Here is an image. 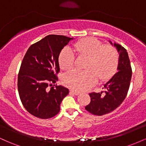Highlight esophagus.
<instances>
[{"instance_id": "1", "label": "esophagus", "mask_w": 146, "mask_h": 146, "mask_svg": "<svg viewBox=\"0 0 146 146\" xmlns=\"http://www.w3.org/2000/svg\"><path fill=\"white\" fill-rule=\"evenodd\" d=\"M70 93H72V94H74L75 95H78L80 94V92H78V91H75L74 90H70Z\"/></svg>"}]
</instances>
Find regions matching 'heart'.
I'll return each mask as SVG.
<instances>
[{
  "label": "heart",
  "mask_w": 146,
  "mask_h": 146,
  "mask_svg": "<svg viewBox=\"0 0 146 146\" xmlns=\"http://www.w3.org/2000/svg\"><path fill=\"white\" fill-rule=\"evenodd\" d=\"M75 50L79 56L88 57L85 71L72 70L64 75L62 82L65 86L77 91L89 89L98 81L109 80L116 73L119 64V54L116 48L105 45L94 38H86L75 43ZM75 56L73 50L64 47L59 56L61 68L69 70L75 63Z\"/></svg>",
  "instance_id": "obj_1"
}]
</instances>
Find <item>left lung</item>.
I'll return each instance as SVG.
<instances>
[{
	"instance_id": "8db88e82",
	"label": "left lung",
	"mask_w": 146,
	"mask_h": 146,
	"mask_svg": "<svg viewBox=\"0 0 146 146\" xmlns=\"http://www.w3.org/2000/svg\"><path fill=\"white\" fill-rule=\"evenodd\" d=\"M114 46L119 53L118 72L104 85V88L106 89L104 94L103 91L89 94L90 102L85 109L93 115L102 116L116 109L125 100L130 87L132 68L128 52L120 44L114 43Z\"/></svg>"
}]
</instances>
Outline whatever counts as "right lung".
Returning <instances> with one entry per match:
<instances>
[{
	"label": "right lung",
	"mask_w": 146,
	"mask_h": 146,
	"mask_svg": "<svg viewBox=\"0 0 146 146\" xmlns=\"http://www.w3.org/2000/svg\"><path fill=\"white\" fill-rule=\"evenodd\" d=\"M73 38L48 35L28 48L18 76V90L23 106L30 114L40 119L56 116L60 104L69 93L57 86L62 49Z\"/></svg>",
	"instance_id": "add662e5"
}]
</instances>
